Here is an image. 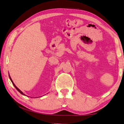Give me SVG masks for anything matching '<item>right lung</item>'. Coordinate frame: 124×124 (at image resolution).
Wrapping results in <instances>:
<instances>
[{
    "mask_svg": "<svg viewBox=\"0 0 124 124\" xmlns=\"http://www.w3.org/2000/svg\"><path fill=\"white\" fill-rule=\"evenodd\" d=\"M9 79H10V81H11V82L12 83V84H13V85H14V86H15V88H16V89H17V90H18V91L19 92H20V93L21 94L23 95H26L25 94L23 93V92H22L21 91V90H20V89H18V88H17V87L16 86L15 84H14V83L13 82V81H12V79H11V78H10V75H9Z\"/></svg>",
    "mask_w": 124,
    "mask_h": 124,
    "instance_id": "add662e5",
    "label": "right lung"
}]
</instances>
